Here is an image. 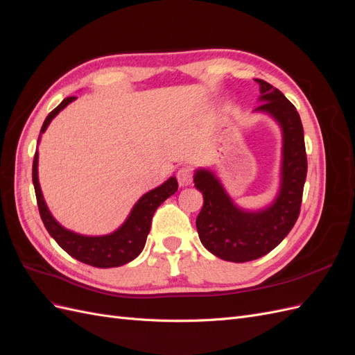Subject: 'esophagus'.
I'll use <instances>...</instances> for the list:
<instances>
[{"mask_svg": "<svg viewBox=\"0 0 355 355\" xmlns=\"http://www.w3.org/2000/svg\"><path fill=\"white\" fill-rule=\"evenodd\" d=\"M178 182L180 187H188L192 184V170L189 167H182L178 171Z\"/></svg>", "mask_w": 355, "mask_h": 355, "instance_id": "34e87169", "label": "esophagus"}]
</instances>
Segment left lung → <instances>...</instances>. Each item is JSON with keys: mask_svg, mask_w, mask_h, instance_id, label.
Here are the masks:
<instances>
[{"mask_svg": "<svg viewBox=\"0 0 355 355\" xmlns=\"http://www.w3.org/2000/svg\"><path fill=\"white\" fill-rule=\"evenodd\" d=\"M261 85V105L253 112L270 115L282 130L280 185L268 206L247 210L235 204L210 168H197L194 184L204 204L197 231L206 249L228 262H249L270 253L293 228L300 211L306 179L304 127L295 106L270 83Z\"/></svg>", "mask_w": 355, "mask_h": 355, "instance_id": "8db88e82", "label": "left lung"}]
</instances>
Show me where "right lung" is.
<instances>
[{
    "label": "right lung",
    "mask_w": 355,
    "mask_h": 355,
    "mask_svg": "<svg viewBox=\"0 0 355 355\" xmlns=\"http://www.w3.org/2000/svg\"><path fill=\"white\" fill-rule=\"evenodd\" d=\"M75 99L77 98H73V96L63 99L58 108L47 115L38 136V145L42 133L47 130L53 118ZM32 182H34L35 188L40 216L49 234L73 259L96 268L121 266L132 262L135 257L141 254L149 230H151V220L155 210L178 191V180L175 176H171L164 184L148 191L146 194L139 198L121 227H118L114 232L105 235H84L63 227L49 210L38 180V149L35 151L34 164H32Z\"/></svg>",
    "instance_id": "right-lung-1"
}]
</instances>
